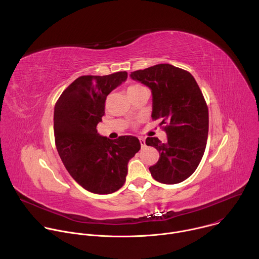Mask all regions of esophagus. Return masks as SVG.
I'll return each instance as SVG.
<instances>
[{
  "instance_id": "obj_1",
  "label": "esophagus",
  "mask_w": 259,
  "mask_h": 259,
  "mask_svg": "<svg viewBox=\"0 0 259 259\" xmlns=\"http://www.w3.org/2000/svg\"><path fill=\"white\" fill-rule=\"evenodd\" d=\"M139 141H140L141 147H144V146H145V139H144L143 137H140V138H139Z\"/></svg>"
}]
</instances>
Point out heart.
Wrapping results in <instances>:
<instances>
[{"label":"heart","mask_w":259,"mask_h":259,"mask_svg":"<svg viewBox=\"0 0 259 259\" xmlns=\"http://www.w3.org/2000/svg\"><path fill=\"white\" fill-rule=\"evenodd\" d=\"M141 88H143V86H141V85H132V86H130V87L128 88V93L133 92V91H136V90L141 89Z\"/></svg>","instance_id":"heart-1"}]
</instances>
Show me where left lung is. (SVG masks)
I'll list each match as a JSON object with an SVG mask.
<instances>
[{
	"mask_svg": "<svg viewBox=\"0 0 259 259\" xmlns=\"http://www.w3.org/2000/svg\"><path fill=\"white\" fill-rule=\"evenodd\" d=\"M130 78L152 90V118L165 124L167 141L147 137L160 159L150 167L159 182L175 184L189 178L204 155L209 128L208 107L195 80L187 70L161 63L130 73Z\"/></svg>",
	"mask_w": 259,
	"mask_h": 259,
	"instance_id": "8db88e82",
	"label": "left lung"
}]
</instances>
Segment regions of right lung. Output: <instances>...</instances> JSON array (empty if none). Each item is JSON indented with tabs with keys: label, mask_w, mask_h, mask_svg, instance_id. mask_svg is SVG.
<instances>
[{
	"label": "right lung",
	"mask_w": 259,
	"mask_h": 259,
	"mask_svg": "<svg viewBox=\"0 0 259 259\" xmlns=\"http://www.w3.org/2000/svg\"><path fill=\"white\" fill-rule=\"evenodd\" d=\"M126 71L82 76L60 95L54 107V136L59 157L85 190L112 194L123 187L128 162L140 150L134 136L109 139L97 132L106 96L127 80Z\"/></svg>",
	"instance_id": "right-lung-1"
}]
</instances>
